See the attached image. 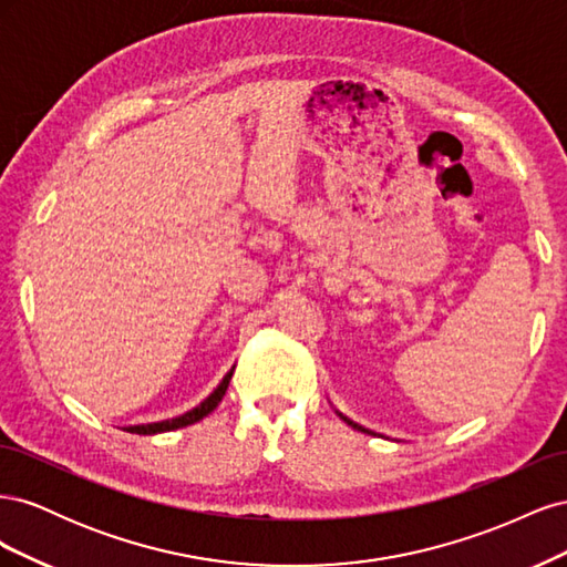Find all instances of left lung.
I'll use <instances>...</instances> for the list:
<instances>
[{
    "mask_svg": "<svg viewBox=\"0 0 567 567\" xmlns=\"http://www.w3.org/2000/svg\"><path fill=\"white\" fill-rule=\"evenodd\" d=\"M336 414H338V416H340V419H342V421H346V423H348V425H352V427H354V431H362V433H371V431H369V427H364V425H359V423H354V421H350V419H348V416H342V414H340V411H338V409H336Z\"/></svg>",
    "mask_w": 567,
    "mask_h": 567,
    "instance_id": "1",
    "label": "left lung"
}]
</instances>
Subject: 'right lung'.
Instances as JSON below:
<instances>
[{
  "instance_id": "obj_1",
  "label": "right lung",
  "mask_w": 567,
  "mask_h": 567,
  "mask_svg": "<svg viewBox=\"0 0 567 567\" xmlns=\"http://www.w3.org/2000/svg\"><path fill=\"white\" fill-rule=\"evenodd\" d=\"M231 375H234V367L225 373V379L219 381V385L208 394V398H205L200 404H196L194 409L184 411V414H179L175 419H165V421H153V423H142V425H127L125 431L127 433H136V435H156V433L177 431V427H186V425H192V423L205 419L208 414H213V411L217 409V404L221 402V398H225Z\"/></svg>"
}]
</instances>
